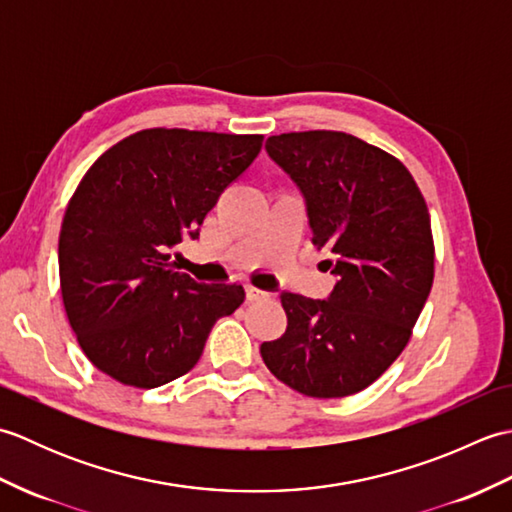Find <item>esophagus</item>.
<instances>
[{
    "label": "esophagus",
    "mask_w": 512,
    "mask_h": 512,
    "mask_svg": "<svg viewBox=\"0 0 512 512\" xmlns=\"http://www.w3.org/2000/svg\"><path fill=\"white\" fill-rule=\"evenodd\" d=\"M268 297V292H264V290H259V288H255V286H246V299L248 301H262V299H266Z\"/></svg>",
    "instance_id": "34e87169"
}]
</instances>
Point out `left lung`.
Returning <instances> with one entry per match:
<instances>
[{"mask_svg": "<svg viewBox=\"0 0 512 512\" xmlns=\"http://www.w3.org/2000/svg\"><path fill=\"white\" fill-rule=\"evenodd\" d=\"M266 151L301 189L312 244L339 281L323 301L284 292L288 328L259 352L303 396H352L405 350L431 292L427 202L398 158L352 134H279Z\"/></svg>", "mask_w": 512, "mask_h": 512, "instance_id": "1", "label": "left lung"}]
</instances>
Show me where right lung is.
<instances>
[{"instance_id": "obj_1", "label": "right lung", "mask_w": 512, "mask_h": 512, "mask_svg": "<svg viewBox=\"0 0 512 512\" xmlns=\"http://www.w3.org/2000/svg\"><path fill=\"white\" fill-rule=\"evenodd\" d=\"M259 134L154 127L123 138L85 173L59 235L65 314L83 354L118 383L154 389L200 361L239 284H198L169 262L217 198L253 165Z\"/></svg>"}]
</instances>
